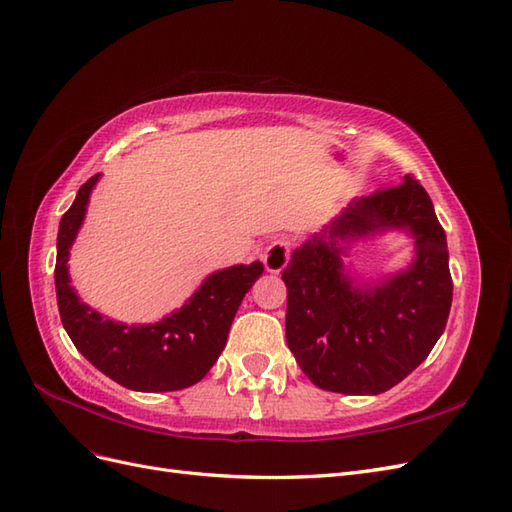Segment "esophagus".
Wrapping results in <instances>:
<instances>
[{
    "instance_id": "obj_1",
    "label": "esophagus",
    "mask_w": 512,
    "mask_h": 512,
    "mask_svg": "<svg viewBox=\"0 0 512 512\" xmlns=\"http://www.w3.org/2000/svg\"><path fill=\"white\" fill-rule=\"evenodd\" d=\"M290 260V243L286 239H275L267 245V250L262 252V262L269 273H280L288 265Z\"/></svg>"
}]
</instances>
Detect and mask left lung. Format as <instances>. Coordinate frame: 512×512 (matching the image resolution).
Instances as JSON below:
<instances>
[{
    "label": "left lung",
    "instance_id": "8db88e82",
    "mask_svg": "<svg viewBox=\"0 0 512 512\" xmlns=\"http://www.w3.org/2000/svg\"><path fill=\"white\" fill-rule=\"evenodd\" d=\"M401 229L415 239L408 270L359 283L341 256L359 238ZM286 342L318 389L380 395L421 365L444 333L453 301L446 235L410 175L352 203L292 252Z\"/></svg>",
    "mask_w": 512,
    "mask_h": 512
}]
</instances>
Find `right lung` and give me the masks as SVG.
<instances>
[{"label": "right lung", "instance_id": "add662e5", "mask_svg": "<svg viewBox=\"0 0 512 512\" xmlns=\"http://www.w3.org/2000/svg\"><path fill=\"white\" fill-rule=\"evenodd\" d=\"M100 173L81 185L57 232L55 290L64 329L85 359L130 391L162 393L188 389L207 376L222 354L237 309L265 271L262 262L211 273L175 312L151 324L104 318L70 286V247L83 226L91 190Z\"/></svg>", "mask_w": 512, "mask_h": 512}]
</instances>
